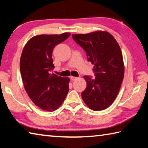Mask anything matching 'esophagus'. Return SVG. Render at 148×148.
Returning <instances> with one entry per match:
<instances>
[{"label":"esophagus","instance_id":"obj_1","mask_svg":"<svg viewBox=\"0 0 148 148\" xmlns=\"http://www.w3.org/2000/svg\"><path fill=\"white\" fill-rule=\"evenodd\" d=\"M71 80H72V81H76V79H78V77H74V76H71Z\"/></svg>","mask_w":148,"mask_h":148}]
</instances>
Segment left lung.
Wrapping results in <instances>:
<instances>
[{"instance_id":"1","label":"left lung","mask_w":148,"mask_h":148,"mask_svg":"<svg viewBox=\"0 0 148 148\" xmlns=\"http://www.w3.org/2000/svg\"><path fill=\"white\" fill-rule=\"evenodd\" d=\"M74 41L86 52L87 60L94 64L95 77L84 76L86 89L82 92L90 109L100 111L113 103L124 77L125 66L121 48L107 31L72 34Z\"/></svg>"}]
</instances>
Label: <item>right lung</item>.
Listing matches in <instances>:
<instances>
[{
	"label": "right lung",
	"instance_id": "add662e5",
	"mask_svg": "<svg viewBox=\"0 0 148 148\" xmlns=\"http://www.w3.org/2000/svg\"><path fill=\"white\" fill-rule=\"evenodd\" d=\"M69 32L34 36L25 45L20 59V72L25 89L35 105L45 111L56 110L69 92V77L50 73L54 68L55 47L69 38Z\"/></svg>",
	"mask_w": 148,
	"mask_h": 148
}]
</instances>
